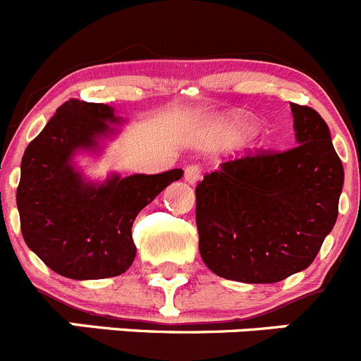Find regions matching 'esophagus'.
<instances>
[{"instance_id":"34e87169","label":"esophagus","mask_w":361,"mask_h":361,"mask_svg":"<svg viewBox=\"0 0 361 361\" xmlns=\"http://www.w3.org/2000/svg\"><path fill=\"white\" fill-rule=\"evenodd\" d=\"M202 170L198 164H188L186 170H184V178H186L188 184H197L200 180Z\"/></svg>"}]
</instances>
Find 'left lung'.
I'll list each match as a JSON object with an SVG mask.
<instances>
[{
  "label": "left lung",
  "instance_id": "obj_1",
  "mask_svg": "<svg viewBox=\"0 0 361 361\" xmlns=\"http://www.w3.org/2000/svg\"><path fill=\"white\" fill-rule=\"evenodd\" d=\"M296 142L226 161L198 183V250L218 276L274 283L307 269L338 216L344 166L322 116L290 104Z\"/></svg>",
  "mask_w": 361,
  "mask_h": 361
}]
</instances>
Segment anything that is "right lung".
<instances>
[{
	"instance_id": "1",
	"label": "right lung",
	"mask_w": 361,
	"mask_h": 361,
	"mask_svg": "<svg viewBox=\"0 0 361 361\" xmlns=\"http://www.w3.org/2000/svg\"><path fill=\"white\" fill-rule=\"evenodd\" d=\"M120 122L111 106L72 99L24 150L16 195L20 232L28 248L65 278L101 280L126 273L136 257L135 218L184 173L175 168L87 180L72 159L81 150H99V140L116 133L109 123Z\"/></svg>"
}]
</instances>
